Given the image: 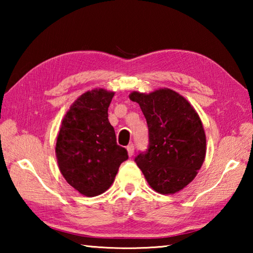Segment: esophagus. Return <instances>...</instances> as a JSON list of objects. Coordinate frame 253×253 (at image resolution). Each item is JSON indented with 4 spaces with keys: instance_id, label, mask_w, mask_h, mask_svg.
<instances>
[{
    "instance_id": "esophagus-1",
    "label": "esophagus",
    "mask_w": 253,
    "mask_h": 253,
    "mask_svg": "<svg viewBox=\"0 0 253 253\" xmlns=\"http://www.w3.org/2000/svg\"><path fill=\"white\" fill-rule=\"evenodd\" d=\"M134 151H135V146L132 144H129L127 146V152H128V155L129 156H132L134 155Z\"/></svg>"
}]
</instances>
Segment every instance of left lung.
<instances>
[{
    "label": "left lung",
    "mask_w": 253,
    "mask_h": 253,
    "mask_svg": "<svg viewBox=\"0 0 253 253\" xmlns=\"http://www.w3.org/2000/svg\"><path fill=\"white\" fill-rule=\"evenodd\" d=\"M148 126V148L135 162L149 185L161 194H174L193 181L202 166L207 138L202 122L185 98L170 89L134 91Z\"/></svg>",
    "instance_id": "left-lung-1"
}]
</instances>
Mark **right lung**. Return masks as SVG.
<instances>
[{"label": "right lung", "instance_id": "1", "mask_svg": "<svg viewBox=\"0 0 253 253\" xmlns=\"http://www.w3.org/2000/svg\"><path fill=\"white\" fill-rule=\"evenodd\" d=\"M115 95L93 89L77 99L63 118L55 155L66 181L83 195L97 196L108 190L119 166L128 158L116 142L108 121V107Z\"/></svg>", "mask_w": 253, "mask_h": 253}]
</instances>
